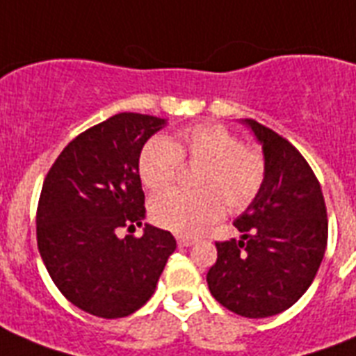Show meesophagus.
Listing matches in <instances>:
<instances>
[{"instance_id": "34e87169", "label": "esophagus", "mask_w": 356, "mask_h": 356, "mask_svg": "<svg viewBox=\"0 0 356 356\" xmlns=\"http://www.w3.org/2000/svg\"><path fill=\"white\" fill-rule=\"evenodd\" d=\"M177 243L181 248H190V245H194L195 243V238L194 236H177Z\"/></svg>"}]
</instances>
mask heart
Wrapping results in <instances>:
<instances>
[{
    "instance_id": "b5f03b06",
    "label": "heart",
    "mask_w": 356,
    "mask_h": 356,
    "mask_svg": "<svg viewBox=\"0 0 356 356\" xmlns=\"http://www.w3.org/2000/svg\"><path fill=\"white\" fill-rule=\"evenodd\" d=\"M184 164L200 166L197 192H164L149 205L151 222L175 234H195L218 222L225 212H240L253 203L266 181V156L260 147L242 144L238 134L220 123H197L183 129L177 140L153 136L138 156L144 186L164 190Z\"/></svg>"
}]
</instances>
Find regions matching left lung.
Wrapping results in <instances>:
<instances>
[{
  "label": "left lung",
  "mask_w": 356,
  "mask_h": 356,
  "mask_svg": "<svg viewBox=\"0 0 356 356\" xmlns=\"http://www.w3.org/2000/svg\"><path fill=\"white\" fill-rule=\"evenodd\" d=\"M262 144L266 181L234 227L242 238L216 242L209 290L243 318H268L290 309L312 284L325 254V200L305 156L281 134L245 120Z\"/></svg>",
  "instance_id": "1"
}]
</instances>
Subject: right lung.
<instances>
[{
	"label": "right lung",
	"instance_id": "add662e5",
	"mask_svg": "<svg viewBox=\"0 0 356 356\" xmlns=\"http://www.w3.org/2000/svg\"><path fill=\"white\" fill-rule=\"evenodd\" d=\"M149 114L120 113L75 136L49 168L36 209V243L70 303L97 318H125L153 296L177 243L145 225L138 156L164 127Z\"/></svg>",
	"mask_w": 356,
	"mask_h": 356
}]
</instances>
